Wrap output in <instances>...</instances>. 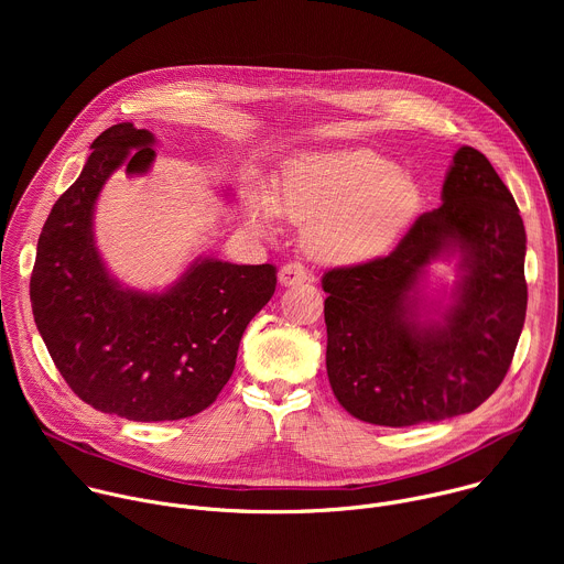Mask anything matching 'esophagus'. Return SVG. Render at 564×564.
Masks as SVG:
<instances>
[{
	"instance_id": "esophagus-1",
	"label": "esophagus",
	"mask_w": 564,
	"mask_h": 564,
	"mask_svg": "<svg viewBox=\"0 0 564 564\" xmlns=\"http://www.w3.org/2000/svg\"><path fill=\"white\" fill-rule=\"evenodd\" d=\"M305 281H310V272L301 263H288L279 272V283L285 285V288L299 285V283H305Z\"/></svg>"
}]
</instances>
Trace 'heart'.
Listing matches in <instances>:
<instances>
[{
	"label": "heart",
	"instance_id": "1",
	"mask_svg": "<svg viewBox=\"0 0 564 564\" xmlns=\"http://www.w3.org/2000/svg\"><path fill=\"white\" fill-rule=\"evenodd\" d=\"M420 187L372 149L305 153L285 167L272 198L257 196L252 218L312 220L310 250L330 263H364L386 252L420 209Z\"/></svg>",
	"mask_w": 564,
	"mask_h": 564
}]
</instances>
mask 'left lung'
I'll use <instances>...</instances> for the list:
<instances>
[{
	"instance_id": "obj_1",
	"label": "left lung",
	"mask_w": 564,
	"mask_h": 564,
	"mask_svg": "<svg viewBox=\"0 0 564 564\" xmlns=\"http://www.w3.org/2000/svg\"><path fill=\"white\" fill-rule=\"evenodd\" d=\"M460 254V281L440 322L421 321L419 283L440 256ZM527 234L487 160L459 147L442 205L381 259L324 274L328 379L361 422L415 426L475 411L502 383L527 314Z\"/></svg>"
}]
</instances>
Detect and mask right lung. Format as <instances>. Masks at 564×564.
I'll return each mask as SVG.
<instances>
[{"label":"right lung","mask_w":564,"mask_h":564,"mask_svg":"<svg viewBox=\"0 0 564 564\" xmlns=\"http://www.w3.org/2000/svg\"><path fill=\"white\" fill-rule=\"evenodd\" d=\"M153 133L102 131L53 205L31 274L37 330L68 388L100 413L174 422L205 411L229 381L240 337L272 299L276 268L196 259L167 292L124 290L94 240V207L118 170L144 174Z\"/></svg>","instance_id":"1"}]
</instances>
